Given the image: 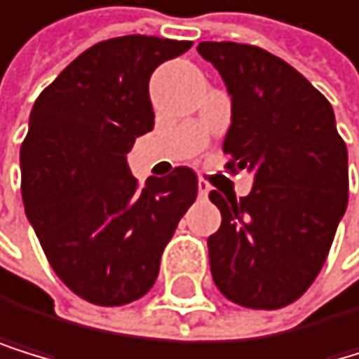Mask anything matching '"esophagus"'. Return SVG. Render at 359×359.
Masks as SVG:
<instances>
[{"mask_svg":"<svg viewBox=\"0 0 359 359\" xmlns=\"http://www.w3.org/2000/svg\"><path fill=\"white\" fill-rule=\"evenodd\" d=\"M197 191H200V197H206L208 191H210V184L206 180H200V182H197Z\"/></svg>","mask_w":359,"mask_h":359,"instance_id":"esophagus-1","label":"esophagus"}]
</instances>
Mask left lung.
<instances>
[{
  "mask_svg": "<svg viewBox=\"0 0 359 359\" xmlns=\"http://www.w3.org/2000/svg\"><path fill=\"white\" fill-rule=\"evenodd\" d=\"M197 53L231 95L226 168L255 175L240 200L208 195L222 213L208 238L213 282L246 309L289 306L316 282L346 210V144L329 100L280 57L235 41Z\"/></svg>",
  "mask_w": 359,
  "mask_h": 359,
  "instance_id": "obj_1",
  "label": "left lung"
}]
</instances>
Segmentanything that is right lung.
I'll list each match as a JSON object with an SVG mask.
<instances>
[{
    "mask_svg": "<svg viewBox=\"0 0 359 359\" xmlns=\"http://www.w3.org/2000/svg\"><path fill=\"white\" fill-rule=\"evenodd\" d=\"M191 41L126 35L90 46L41 90L22 142L26 217L53 271L97 306L151 291L159 259L197 197V175H130L126 153L153 130V70Z\"/></svg>",
    "mask_w": 359,
    "mask_h": 359,
    "instance_id": "add662e5",
    "label": "right lung"
}]
</instances>
